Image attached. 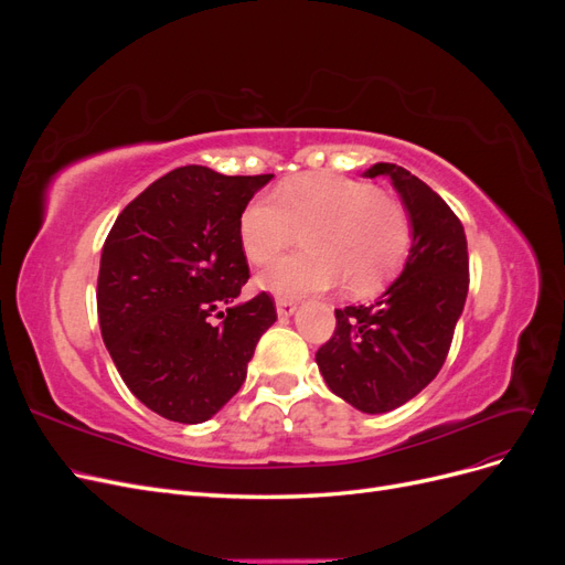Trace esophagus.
Segmentation results:
<instances>
[{
    "label": "esophagus",
    "instance_id": "34e87169",
    "mask_svg": "<svg viewBox=\"0 0 565 565\" xmlns=\"http://www.w3.org/2000/svg\"><path fill=\"white\" fill-rule=\"evenodd\" d=\"M276 309H278V318L280 320H287L289 316H292L297 311V303L292 299H278L276 301Z\"/></svg>",
    "mask_w": 565,
    "mask_h": 565
}]
</instances>
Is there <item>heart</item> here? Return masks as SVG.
Wrapping results in <instances>:
<instances>
[{"label":"heart","instance_id":"1","mask_svg":"<svg viewBox=\"0 0 565 565\" xmlns=\"http://www.w3.org/2000/svg\"><path fill=\"white\" fill-rule=\"evenodd\" d=\"M303 233L306 252L273 264L259 285L278 297L322 292L344 280L351 295H372L396 273L413 243L398 200L370 181L341 174H301L276 193L252 198L237 218L247 259L264 266Z\"/></svg>","mask_w":565,"mask_h":565}]
</instances>
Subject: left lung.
<instances>
[{"label": "left lung", "mask_w": 565, "mask_h": 565, "mask_svg": "<svg viewBox=\"0 0 565 565\" xmlns=\"http://www.w3.org/2000/svg\"><path fill=\"white\" fill-rule=\"evenodd\" d=\"M382 174L413 224L405 268L377 301L337 309L334 334L316 353L330 391L370 415L401 407L436 377L469 292L467 235L457 214L407 169L377 162L365 172Z\"/></svg>", "instance_id": "1"}]
</instances>
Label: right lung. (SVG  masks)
<instances>
[{
  "label": "right lung",
  "instance_id": "add662e5",
  "mask_svg": "<svg viewBox=\"0 0 565 565\" xmlns=\"http://www.w3.org/2000/svg\"><path fill=\"white\" fill-rule=\"evenodd\" d=\"M270 179L179 167L134 198L106 237L100 334L129 391L164 419L216 415L278 318L268 292L233 303L249 280L237 218Z\"/></svg>",
  "mask_w": 565,
  "mask_h": 565
}]
</instances>
